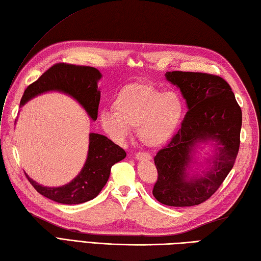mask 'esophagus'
I'll list each match as a JSON object with an SVG mask.
<instances>
[{"label":"esophagus","mask_w":261,"mask_h":261,"mask_svg":"<svg viewBox=\"0 0 261 261\" xmlns=\"http://www.w3.org/2000/svg\"><path fill=\"white\" fill-rule=\"evenodd\" d=\"M135 158L138 161L141 160H151V155L149 154V152H146V151H139V152H136L135 154Z\"/></svg>","instance_id":"1"}]
</instances>
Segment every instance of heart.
<instances>
[{"label": "heart", "mask_w": 261, "mask_h": 261, "mask_svg": "<svg viewBox=\"0 0 261 261\" xmlns=\"http://www.w3.org/2000/svg\"><path fill=\"white\" fill-rule=\"evenodd\" d=\"M113 105L115 112L104 111L99 116L106 134L122 142L130 128H138L139 139L150 147L169 142L185 115V103L178 93L138 83L124 86Z\"/></svg>", "instance_id": "b5f03b06"}]
</instances>
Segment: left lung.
I'll return each instance as SVG.
<instances>
[{"instance_id":"8db88e82","label":"left lung","mask_w":261,"mask_h":261,"mask_svg":"<svg viewBox=\"0 0 261 261\" xmlns=\"http://www.w3.org/2000/svg\"><path fill=\"white\" fill-rule=\"evenodd\" d=\"M165 76L179 88L188 111L177 134L154 157L158 177L152 195L167 206H196L217 192L233 167L240 145L241 109L220 76L181 71ZM208 141H214L216 149L213 165L202 175L188 177L194 146Z\"/></svg>"}]
</instances>
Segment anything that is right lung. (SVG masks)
<instances>
[{
	"label": "right lung",
	"instance_id": "1",
	"mask_svg": "<svg viewBox=\"0 0 261 261\" xmlns=\"http://www.w3.org/2000/svg\"><path fill=\"white\" fill-rule=\"evenodd\" d=\"M100 77L101 74L94 67L57 63L28 86L20 106L36 95L59 91L75 98L84 107L88 116L96 120L100 98L97 82ZM125 157V150L110 138L91 133L86 163L71 182L61 187H45L25 175L36 192L46 198L60 204L76 205L95 198L109 180L113 165Z\"/></svg>",
	"mask_w": 261,
	"mask_h": 261
}]
</instances>
